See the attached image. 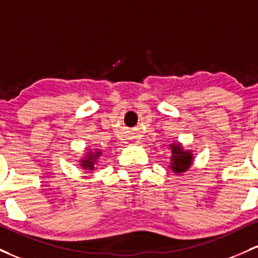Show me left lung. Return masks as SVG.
I'll list each match as a JSON object with an SVG mask.
<instances>
[{
    "instance_id": "left-lung-1",
    "label": "left lung",
    "mask_w": 258,
    "mask_h": 258,
    "mask_svg": "<svg viewBox=\"0 0 258 258\" xmlns=\"http://www.w3.org/2000/svg\"><path fill=\"white\" fill-rule=\"evenodd\" d=\"M170 147H172V157H170L172 166H170V168L176 173L185 172L187 168L191 166V153L183 151L180 145H172Z\"/></svg>"
}]
</instances>
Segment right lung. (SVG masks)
Segmentation results:
<instances>
[{
  "mask_svg": "<svg viewBox=\"0 0 258 258\" xmlns=\"http://www.w3.org/2000/svg\"><path fill=\"white\" fill-rule=\"evenodd\" d=\"M100 155V152H96L95 153L94 156L92 155H90L89 156L88 158H86V160H84V161H82V163H83V167L85 168V169H94V166H95V160H96L97 158V156Z\"/></svg>",
  "mask_w": 258,
  "mask_h": 258,
  "instance_id": "add662e5",
  "label": "right lung"
}]
</instances>
